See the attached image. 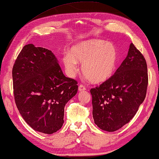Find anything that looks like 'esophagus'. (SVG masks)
<instances>
[{
	"label": "esophagus",
	"mask_w": 159,
	"mask_h": 159,
	"mask_svg": "<svg viewBox=\"0 0 159 159\" xmlns=\"http://www.w3.org/2000/svg\"><path fill=\"white\" fill-rule=\"evenodd\" d=\"M86 90V88H85L84 85H82V84H80V85H79V90L80 92H81V91H84V90Z\"/></svg>",
	"instance_id": "34e87169"
}]
</instances>
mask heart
<instances>
[{
  "mask_svg": "<svg viewBox=\"0 0 159 159\" xmlns=\"http://www.w3.org/2000/svg\"><path fill=\"white\" fill-rule=\"evenodd\" d=\"M62 61L68 73L73 75L78 70V63L82 64L81 70L93 84L107 81L116 70L118 51L115 44L100 39L84 41L66 53Z\"/></svg>",
  "mask_w": 159,
  "mask_h": 159,
  "instance_id": "b5f03b06",
  "label": "heart"
}]
</instances>
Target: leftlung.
Masks as SVG:
<instances>
[{
  "instance_id": "left-lung-1",
  "label": "left lung",
  "mask_w": 159,
  "mask_h": 159,
  "mask_svg": "<svg viewBox=\"0 0 159 159\" xmlns=\"http://www.w3.org/2000/svg\"><path fill=\"white\" fill-rule=\"evenodd\" d=\"M146 60L132 43L115 74L100 86L90 89L93 117L100 129L115 132L134 117L147 94Z\"/></svg>"
}]
</instances>
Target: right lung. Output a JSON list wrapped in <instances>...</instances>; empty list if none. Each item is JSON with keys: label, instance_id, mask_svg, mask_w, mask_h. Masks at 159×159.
Instances as JSON below:
<instances>
[{"label": "right lung", "instance_id": "right-lung-1", "mask_svg": "<svg viewBox=\"0 0 159 159\" xmlns=\"http://www.w3.org/2000/svg\"><path fill=\"white\" fill-rule=\"evenodd\" d=\"M12 82L17 109L32 129L48 134L61 129L78 83L65 76L52 51L25 45L12 68Z\"/></svg>", "mask_w": 159, "mask_h": 159}]
</instances>
